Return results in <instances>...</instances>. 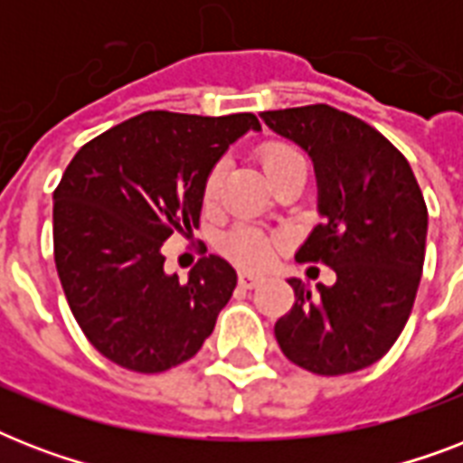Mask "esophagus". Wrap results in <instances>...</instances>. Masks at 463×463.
<instances>
[{
	"mask_svg": "<svg viewBox=\"0 0 463 463\" xmlns=\"http://www.w3.org/2000/svg\"><path fill=\"white\" fill-rule=\"evenodd\" d=\"M238 279L242 288H254V286H260V283L264 281V276L254 274V271H250V269H242Z\"/></svg>",
	"mask_w": 463,
	"mask_h": 463,
	"instance_id": "obj_1",
	"label": "esophagus"
}]
</instances>
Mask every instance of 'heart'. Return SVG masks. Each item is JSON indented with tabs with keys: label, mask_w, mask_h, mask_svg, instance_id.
<instances>
[{
	"label": "heart",
	"mask_w": 463,
	"mask_h": 463,
	"mask_svg": "<svg viewBox=\"0 0 463 463\" xmlns=\"http://www.w3.org/2000/svg\"><path fill=\"white\" fill-rule=\"evenodd\" d=\"M260 160L261 167H264V173L271 180L274 175H279L281 170H286L288 165H296V163H303V156L298 154L296 148L288 146V144H267V146L260 151ZM218 187H221V165H216L209 173L206 182H203V202L211 203L216 199ZM276 242L267 235H261V232L254 231H235L231 232L228 238H225V250L232 254V257H238L240 261H245V264H264L269 260V254L274 252Z\"/></svg>",
	"instance_id": "1"
}]
</instances>
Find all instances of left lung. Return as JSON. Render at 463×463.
Segmentation results:
<instances>
[{"label":"left lung","mask_w":463,"mask_h":463,"mask_svg":"<svg viewBox=\"0 0 463 463\" xmlns=\"http://www.w3.org/2000/svg\"><path fill=\"white\" fill-rule=\"evenodd\" d=\"M309 156L315 225L296 260L322 261L334 286L288 279L296 303L274 326L283 355L315 374L373 365L409 322L423 274L428 209L409 160L377 129L329 105L261 112Z\"/></svg>","instance_id":"obj_1"}]
</instances>
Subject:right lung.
<instances>
[{
  "label": "right lung",
  "instance_id": "add662e5",
  "mask_svg": "<svg viewBox=\"0 0 463 463\" xmlns=\"http://www.w3.org/2000/svg\"><path fill=\"white\" fill-rule=\"evenodd\" d=\"M252 112H144L79 148L54 189V264L90 344L134 373L180 365L211 336L238 286L218 254L187 281L165 274L163 242L199 225L203 182L231 144L260 132Z\"/></svg>",
  "mask_w": 463,
  "mask_h": 463
}]
</instances>
